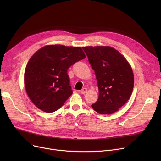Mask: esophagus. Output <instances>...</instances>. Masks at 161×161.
I'll return each mask as SVG.
<instances>
[{"instance_id":"esophagus-1","label":"esophagus","mask_w":161,"mask_h":161,"mask_svg":"<svg viewBox=\"0 0 161 161\" xmlns=\"http://www.w3.org/2000/svg\"><path fill=\"white\" fill-rule=\"evenodd\" d=\"M87 91V88H83L81 91H80V93L81 94H85L86 93Z\"/></svg>"}]
</instances>
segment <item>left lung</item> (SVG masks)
Returning a JSON list of instances; mask_svg holds the SVG:
<instances>
[{
    "instance_id": "1",
    "label": "left lung",
    "mask_w": 161,
    "mask_h": 161,
    "mask_svg": "<svg viewBox=\"0 0 161 161\" xmlns=\"http://www.w3.org/2000/svg\"><path fill=\"white\" fill-rule=\"evenodd\" d=\"M95 70L98 98L91 106L100 114L119 110L130 98L134 87L132 67L125 57L110 46L82 47Z\"/></svg>"
}]
</instances>
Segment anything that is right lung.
<instances>
[{
  "mask_svg": "<svg viewBox=\"0 0 161 161\" xmlns=\"http://www.w3.org/2000/svg\"><path fill=\"white\" fill-rule=\"evenodd\" d=\"M85 58L80 47L47 45L38 49L29 59L24 75L32 103L47 113L61 108L72 94L67 70Z\"/></svg>",
  "mask_w": 161,
  "mask_h": 161,
  "instance_id": "add662e5",
  "label": "right lung"
}]
</instances>
